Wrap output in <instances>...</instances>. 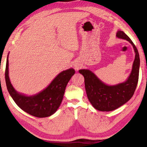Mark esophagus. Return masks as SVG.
Segmentation results:
<instances>
[{
  "mask_svg": "<svg viewBox=\"0 0 147 147\" xmlns=\"http://www.w3.org/2000/svg\"><path fill=\"white\" fill-rule=\"evenodd\" d=\"M77 67H78V68L77 69H78V67H77V65H76V66H75V68H76Z\"/></svg>",
  "mask_w": 147,
  "mask_h": 147,
  "instance_id": "obj_1",
  "label": "esophagus"
}]
</instances>
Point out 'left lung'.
<instances>
[{
	"label": "left lung",
	"instance_id": "8db88e82",
	"mask_svg": "<svg viewBox=\"0 0 147 147\" xmlns=\"http://www.w3.org/2000/svg\"><path fill=\"white\" fill-rule=\"evenodd\" d=\"M117 37L126 40L134 48L136 53L131 73L127 80L116 85H107L88 69L79 70L84 78V86L88 100L94 107L102 112H109L119 108L132 97L139 80L140 57L137 49L127 35L118 30Z\"/></svg>",
	"mask_w": 147,
	"mask_h": 147
}]
</instances>
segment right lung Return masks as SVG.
<instances>
[{"label":"right lung","mask_w":147,"mask_h":147,"mask_svg":"<svg viewBox=\"0 0 147 147\" xmlns=\"http://www.w3.org/2000/svg\"><path fill=\"white\" fill-rule=\"evenodd\" d=\"M8 55L5 68V82L10 95L17 105L26 113L38 118H45L54 114L63 100L67 84L75 74L69 69L59 74L45 90L38 94L27 96L18 92L8 76Z\"/></svg>","instance_id":"1"}]
</instances>
